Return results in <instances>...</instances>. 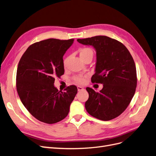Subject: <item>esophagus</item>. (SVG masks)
I'll use <instances>...</instances> for the list:
<instances>
[{"label": "esophagus", "instance_id": "obj_1", "mask_svg": "<svg viewBox=\"0 0 156 156\" xmlns=\"http://www.w3.org/2000/svg\"><path fill=\"white\" fill-rule=\"evenodd\" d=\"M77 88H78V90L79 91H82V90H84L83 87H82V86H78Z\"/></svg>", "mask_w": 156, "mask_h": 156}]
</instances>
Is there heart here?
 Here are the masks:
<instances>
[{
  "label": "heart",
  "instance_id": "heart-1",
  "mask_svg": "<svg viewBox=\"0 0 156 156\" xmlns=\"http://www.w3.org/2000/svg\"><path fill=\"white\" fill-rule=\"evenodd\" d=\"M80 55L81 58L83 59L86 57L90 56V55H93V51L90 48H82L80 50ZM69 57L67 56L64 58L63 63V66H65L67 65V63L69 62ZM86 78H87V75H83V74H78L75 76L74 77V80L77 82L78 83H83L86 80Z\"/></svg>",
  "mask_w": 156,
  "mask_h": 156
}]
</instances>
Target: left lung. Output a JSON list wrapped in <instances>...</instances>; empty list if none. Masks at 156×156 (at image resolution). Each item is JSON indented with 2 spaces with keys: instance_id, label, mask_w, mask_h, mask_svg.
<instances>
[{
  "instance_id": "8db88e82",
  "label": "left lung",
  "mask_w": 156,
  "mask_h": 156,
  "mask_svg": "<svg viewBox=\"0 0 156 156\" xmlns=\"http://www.w3.org/2000/svg\"><path fill=\"white\" fill-rule=\"evenodd\" d=\"M77 41L95 49V73L91 82L103 84L99 92L86 88L87 112L103 121L115 118L125 111L135 95L137 78L134 60L122 43L108 37L96 36Z\"/></svg>"
}]
</instances>
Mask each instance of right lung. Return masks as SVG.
I'll use <instances>...</instances> for the list:
<instances>
[{"instance_id": "right-lung-1", "label": "right lung", "mask_w": 156, "mask_h": 156, "mask_svg": "<svg viewBox=\"0 0 156 156\" xmlns=\"http://www.w3.org/2000/svg\"><path fill=\"white\" fill-rule=\"evenodd\" d=\"M74 39L50 38L30 45L22 55L16 74V88L22 103L42 122L53 124L67 116L78 92L68 86L63 92L54 86L55 77L65 73L63 57Z\"/></svg>"}]
</instances>
